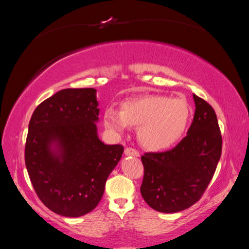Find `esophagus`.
Segmentation results:
<instances>
[{
	"mask_svg": "<svg viewBox=\"0 0 249 249\" xmlns=\"http://www.w3.org/2000/svg\"><path fill=\"white\" fill-rule=\"evenodd\" d=\"M124 154L125 156H133V157H139V152L135 148L132 147H126L124 149Z\"/></svg>",
	"mask_w": 249,
	"mask_h": 249,
	"instance_id": "1",
	"label": "esophagus"
}]
</instances>
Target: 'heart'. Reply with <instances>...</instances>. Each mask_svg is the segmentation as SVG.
<instances>
[{
	"instance_id": "obj_1",
	"label": "heart",
	"mask_w": 249,
	"mask_h": 249,
	"mask_svg": "<svg viewBox=\"0 0 249 249\" xmlns=\"http://www.w3.org/2000/svg\"><path fill=\"white\" fill-rule=\"evenodd\" d=\"M190 119V107L178 97L154 94L127 100L120 111H104V125L114 134H123L127 127H139L141 144L150 150L166 149L179 140Z\"/></svg>"
}]
</instances>
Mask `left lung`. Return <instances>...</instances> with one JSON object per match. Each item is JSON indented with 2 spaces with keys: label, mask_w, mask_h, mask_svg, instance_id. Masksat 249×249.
I'll list each match as a JSON object with an SVG mask.
<instances>
[{
  "label": "left lung",
  "mask_w": 249,
  "mask_h": 249,
  "mask_svg": "<svg viewBox=\"0 0 249 249\" xmlns=\"http://www.w3.org/2000/svg\"><path fill=\"white\" fill-rule=\"evenodd\" d=\"M195 113L187 136L167 152L141 157L143 199L158 212L177 213L198 201L219 162L222 137L214 109L193 94Z\"/></svg>",
  "instance_id": "left-lung-1"
}]
</instances>
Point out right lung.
Masks as SVG:
<instances>
[{
	"instance_id": "1",
	"label": "right lung",
	"mask_w": 249,
	"mask_h": 249,
	"mask_svg": "<svg viewBox=\"0 0 249 249\" xmlns=\"http://www.w3.org/2000/svg\"><path fill=\"white\" fill-rule=\"evenodd\" d=\"M94 88H67L43 101L29 123L25 162L37 196L53 212L80 217L99 205L124 153L97 136Z\"/></svg>"
}]
</instances>
